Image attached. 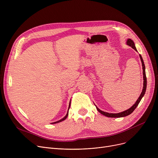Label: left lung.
I'll use <instances>...</instances> for the list:
<instances>
[{"mask_svg": "<svg viewBox=\"0 0 158 158\" xmlns=\"http://www.w3.org/2000/svg\"><path fill=\"white\" fill-rule=\"evenodd\" d=\"M127 45H129L130 47H131L132 48L135 49L136 51H137L136 50V48L135 47V43L134 41H132V40L131 39H128L127 40ZM139 57H140V60H141V61H142V69H143V89H142V92L141 93L139 97H138V100L136 101L135 104L132 106L131 107H130L129 109L124 111L123 112H121V113H107V112H104V111H101V110H99L98 107L96 106L97 107V110H98V111L99 113H101L102 114L106 116V117H111V118H120V117H126V116L127 115H129L130 114H131L132 112L134 111V110L136 109V107L138 106V104L139 103V102L141 101V100H142V97L144 96L145 94V91H146V88H147V77H146V74H145V64H144V62H143V58L142 57V56H141L139 54Z\"/></svg>", "mask_w": 158, "mask_h": 158, "instance_id": "1", "label": "left lung"}]
</instances>
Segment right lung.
I'll return each instance as SVG.
<instances>
[{
  "label": "right lung",
  "instance_id": "1",
  "mask_svg": "<svg viewBox=\"0 0 158 158\" xmlns=\"http://www.w3.org/2000/svg\"><path fill=\"white\" fill-rule=\"evenodd\" d=\"M70 104H69V110H68V112H67V113H66V116L65 117H64V118H63L62 119H61L60 120H58V121H57V122H53V123H59V122H62V121H63V120H64L66 118H67V117H68V115H69V108H70Z\"/></svg>",
  "mask_w": 158,
  "mask_h": 158
}]
</instances>
